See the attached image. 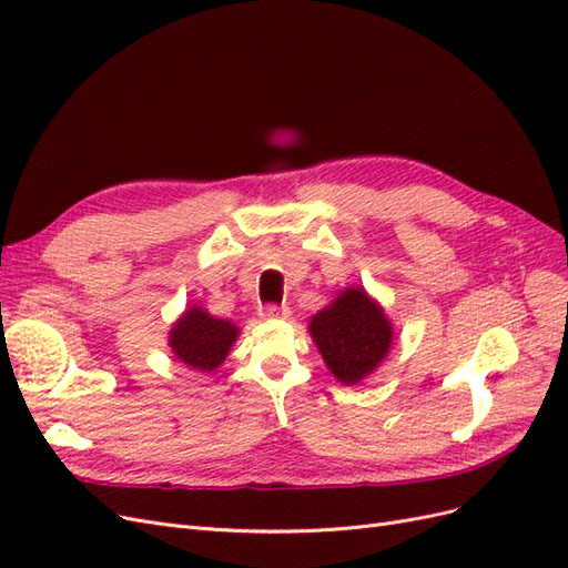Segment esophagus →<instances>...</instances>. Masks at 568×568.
Masks as SVG:
<instances>
[{
    "instance_id": "obj_1",
    "label": "esophagus",
    "mask_w": 568,
    "mask_h": 568,
    "mask_svg": "<svg viewBox=\"0 0 568 568\" xmlns=\"http://www.w3.org/2000/svg\"><path fill=\"white\" fill-rule=\"evenodd\" d=\"M263 320H277V317H286L288 315V307L286 305H263L261 311H257Z\"/></svg>"
}]
</instances>
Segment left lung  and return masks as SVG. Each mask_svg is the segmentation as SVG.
I'll use <instances>...</instances> for the list:
<instances>
[{
	"instance_id": "1",
	"label": "left lung",
	"mask_w": 568,
	"mask_h": 568,
	"mask_svg": "<svg viewBox=\"0 0 568 568\" xmlns=\"http://www.w3.org/2000/svg\"><path fill=\"white\" fill-rule=\"evenodd\" d=\"M311 336L326 367L341 384H357L384 363L390 351L393 326L382 305L363 286L341 291L311 317Z\"/></svg>"
}]
</instances>
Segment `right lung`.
Returning a JSON list of instances; mask_svg holds the SVG:
<instances>
[{
    "label": "right lung",
    "instance_id": "add662e5",
    "mask_svg": "<svg viewBox=\"0 0 568 568\" xmlns=\"http://www.w3.org/2000/svg\"><path fill=\"white\" fill-rule=\"evenodd\" d=\"M239 336L236 324L217 320L203 307H186V313L170 329V348L186 367L196 372H215Z\"/></svg>",
    "mask_w": 568,
    "mask_h": 568
}]
</instances>
